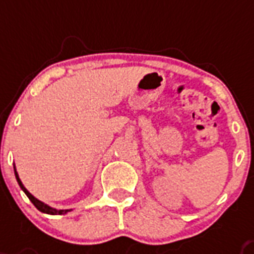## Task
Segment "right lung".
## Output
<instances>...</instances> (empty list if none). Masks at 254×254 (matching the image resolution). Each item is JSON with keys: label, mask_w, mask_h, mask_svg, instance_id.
<instances>
[{"label": "right lung", "mask_w": 254, "mask_h": 254, "mask_svg": "<svg viewBox=\"0 0 254 254\" xmlns=\"http://www.w3.org/2000/svg\"><path fill=\"white\" fill-rule=\"evenodd\" d=\"M14 173H15V178H17L18 185H19V187L22 189V191H23L26 195H27V197H29L30 200H31V203H33V204L37 207V209H39L41 212L49 213V215H64V213H67L71 211V209H55V208H53V207H50V205L45 204L43 201L38 200L37 197L33 196V195H31V193H30L27 190H26L25 186L22 185V182H21V179H19V177H18V173H17V170H15V167H14Z\"/></svg>", "instance_id": "obj_1"}]
</instances>
